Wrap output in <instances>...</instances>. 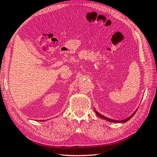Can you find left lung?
I'll return each mask as SVG.
<instances>
[{
	"label": "left lung",
	"instance_id": "left-lung-1",
	"mask_svg": "<svg viewBox=\"0 0 157 157\" xmlns=\"http://www.w3.org/2000/svg\"><path fill=\"white\" fill-rule=\"evenodd\" d=\"M136 111H137V110L132 114V115L130 116V117H129L128 118H126V119H124V120H122V121H115V120H113V119H110V118H107V117H104V116H103V115H100V114H99V113H98L96 110H95V112H96V115L98 116V117H99L100 118H103V119H105V120H107V121H110V122H127L128 120H130V118L134 116V115H135V113H136Z\"/></svg>",
	"mask_w": 157,
	"mask_h": 157
}]
</instances>
